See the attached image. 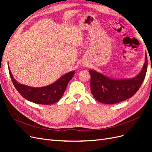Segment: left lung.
I'll list each match as a JSON object with an SVG mask.
<instances>
[{"label": "left lung", "instance_id": "left-lung-1", "mask_svg": "<svg viewBox=\"0 0 152 152\" xmlns=\"http://www.w3.org/2000/svg\"><path fill=\"white\" fill-rule=\"evenodd\" d=\"M148 67V59L146 54L145 62L141 72L131 79L115 80L93 70L91 75V91L98 102L112 104L123 102L134 96L143 82Z\"/></svg>", "mask_w": 152, "mask_h": 152}]
</instances>
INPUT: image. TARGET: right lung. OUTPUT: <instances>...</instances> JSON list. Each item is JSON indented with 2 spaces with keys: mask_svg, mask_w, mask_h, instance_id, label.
Returning <instances> with one entry per match:
<instances>
[{
  "mask_svg": "<svg viewBox=\"0 0 152 152\" xmlns=\"http://www.w3.org/2000/svg\"><path fill=\"white\" fill-rule=\"evenodd\" d=\"M9 72L12 84L18 93L25 99L40 104H52L59 101L65 93L68 82L75 73V71L68 72L52 84L35 88L19 84L14 79L10 69Z\"/></svg>",
  "mask_w": 152,
  "mask_h": 152,
  "instance_id": "1",
  "label": "right lung"
}]
</instances>
